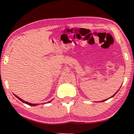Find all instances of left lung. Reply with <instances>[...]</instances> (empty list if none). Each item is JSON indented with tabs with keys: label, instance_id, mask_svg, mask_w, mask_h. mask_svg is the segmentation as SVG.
I'll return each mask as SVG.
<instances>
[{
	"label": "left lung",
	"instance_id": "obj_1",
	"mask_svg": "<svg viewBox=\"0 0 134 134\" xmlns=\"http://www.w3.org/2000/svg\"><path fill=\"white\" fill-rule=\"evenodd\" d=\"M118 92V91H117V92ZM117 92H116V93H115V94H113V96H111V97H110V98H111V97H113V96H115V94H116V93H117ZM108 100V99H106V100H103V101H101V102H103V101H105V100Z\"/></svg>",
	"mask_w": 134,
	"mask_h": 134
}]
</instances>
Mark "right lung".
Listing matches in <instances>:
<instances>
[{"label":"right lung","mask_w":134,"mask_h":134,"mask_svg":"<svg viewBox=\"0 0 134 134\" xmlns=\"http://www.w3.org/2000/svg\"><path fill=\"white\" fill-rule=\"evenodd\" d=\"M15 96L17 97V98L19 99V100H20L21 101H22V102L23 103H26V104H27V105H30V106H37V105H38V104H34V103H29V102H26V101H24V100H22V99H21L20 98V97H19L18 96H17L16 95H15ZM51 102V100H50V101H49V102H48V103H49V102Z\"/></svg>","instance_id":"right-lung-1"}]
</instances>
